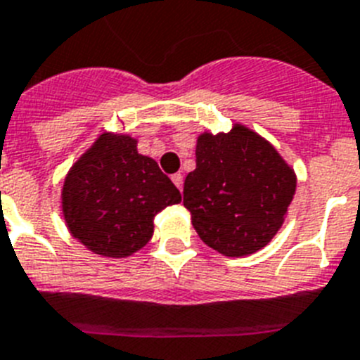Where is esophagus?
Masks as SVG:
<instances>
[{
  "instance_id": "esophagus-1",
  "label": "esophagus",
  "mask_w": 360,
  "mask_h": 360,
  "mask_svg": "<svg viewBox=\"0 0 360 360\" xmlns=\"http://www.w3.org/2000/svg\"><path fill=\"white\" fill-rule=\"evenodd\" d=\"M172 181H174V184H176V186L179 188V190H183V183H184L183 174H174V176H172Z\"/></svg>"
}]
</instances>
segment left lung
I'll return each instance as SVG.
<instances>
[{"mask_svg": "<svg viewBox=\"0 0 360 360\" xmlns=\"http://www.w3.org/2000/svg\"><path fill=\"white\" fill-rule=\"evenodd\" d=\"M195 163L183 204L200 240L226 257L271 242L296 190V176L273 145L236 125L228 134L199 136Z\"/></svg>", "mask_w": 360, "mask_h": 360, "instance_id": "1", "label": "left lung"}]
</instances>
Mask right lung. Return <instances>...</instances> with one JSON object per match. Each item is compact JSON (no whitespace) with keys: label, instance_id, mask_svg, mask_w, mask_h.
Returning a JSON list of instances; mask_svg holds the SVG:
<instances>
[{"label":"right lung","instance_id":"add662e5","mask_svg":"<svg viewBox=\"0 0 360 360\" xmlns=\"http://www.w3.org/2000/svg\"><path fill=\"white\" fill-rule=\"evenodd\" d=\"M181 193L131 136L102 134L71 168L63 212L71 235L102 257H129L154 233V219Z\"/></svg>","mask_w":360,"mask_h":360}]
</instances>
